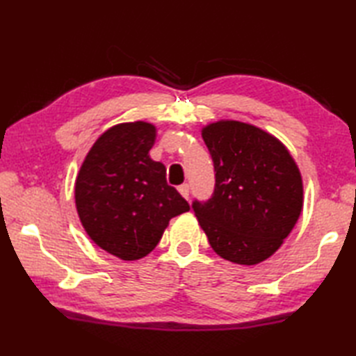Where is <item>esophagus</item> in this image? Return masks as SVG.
Wrapping results in <instances>:
<instances>
[{
	"label": "esophagus",
	"instance_id": "esophagus-1",
	"mask_svg": "<svg viewBox=\"0 0 356 356\" xmlns=\"http://www.w3.org/2000/svg\"><path fill=\"white\" fill-rule=\"evenodd\" d=\"M177 190H179V193H180V194H182V195H184V197H185V199H188V197H190V185H188V184H184V185H180V186L177 188Z\"/></svg>",
	"mask_w": 356,
	"mask_h": 356
}]
</instances>
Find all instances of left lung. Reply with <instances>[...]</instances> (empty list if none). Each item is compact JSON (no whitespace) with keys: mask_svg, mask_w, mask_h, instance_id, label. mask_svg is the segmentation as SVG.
<instances>
[{"mask_svg":"<svg viewBox=\"0 0 356 356\" xmlns=\"http://www.w3.org/2000/svg\"><path fill=\"white\" fill-rule=\"evenodd\" d=\"M216 185L193 202L211 248L225 260L257 264L274 254L303 208V182L289 151L274 136L237 120L202 130Z\"/></svg>","mask_w":356,"mask_h":356,"instance_id":"obj_1","label":"left lung"}]
</instances>
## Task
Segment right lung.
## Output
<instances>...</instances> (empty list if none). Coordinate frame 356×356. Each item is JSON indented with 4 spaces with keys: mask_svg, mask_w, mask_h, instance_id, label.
Wrapping results in <instances>:
<instances>
[{
    "mask_svg": "<svg viewBox=\"0 0 356 356\" xmlns=\"http://www.w3.org/2000/svg\"><path fill=\"white\" fill-rule=\"evenodd\" d=\"M156 128L148 122L111 127L95 142L74 185L76 209L95 243L122 260L149 254L172 217L190 211L166 184L163 163L149 157Z\"/></svg>",
    "mask_w": 356,
    "mask_h": 356,
    "instance_id": "1",
    "label": "right lung"
}]
</instances>
